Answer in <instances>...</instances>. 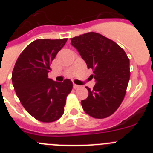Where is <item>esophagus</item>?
Segmentation results:
<instances>
[{
    "label": "esophagus",
    "mask_w": 153,
    "mask_h": 153,
    "mask_svg": "<svg viewBox=\"0 0 153 153\" xmlns=\"http://www.w3.org/2000/svg\"><path fill=\"white\" fill-rule=\"evenodd\" d=\"M79 87H80V86L75 84V83H74V89H78V88H79Z\"/></svg>",
    "instance_id": "obj_1"
}]
</instances>
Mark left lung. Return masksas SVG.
Here are the masks:
<instances>
[{"label": "left lung", "mask_w": 153, "mask_h": 153, "mask_svg": "<svg viewBox=\"0 0 153 153\" xmlns=\"http://www.w3.org/2000/svg\"><path fill=\"white\" fill-rule=\"evenodd\" d=\"M96 82L89 96L81 101L85 113L97 119L111 116L122 103L129 83V60L117 43L95 32L70 38ZM92 77V78H93Z\"/></svg>", "instance_id": "1"}]
</instances>
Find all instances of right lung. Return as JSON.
<instances>
[{
    "label": "right lung",
    "instance_id": "1",
    "mask_svg": "<svg viewBox=\"0 0 153 153\" xmlns=\"http://www.w3.org/2000/svg\"><path fill=\"white\" fill-rule=\"evenodd\" d=\"M67 39H38L17 58L12 83L24 109L40 122H54L62 117L66 100L73 89L69 79L56 82L48 78L51 64Z\"/></svg>",
    "mask_w": 153,
    "mask_h": 153
}]
</instances>
